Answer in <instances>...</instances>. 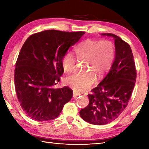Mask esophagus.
Segmentation results:
<instances>
[{"label": "esophagus", "instance_id": "1", "mask_svg": "<svg viewBox=\"0 0 149 149\" xmlns=\"http://www.w3.org/2000/svg\"><path fill=\"white\" fill-rule=\"evenodd\" d=\"M80 94H79V93H76V92H75V91H74L73 92V97H74V98H76L77 96H79Z\"/></svg>", "mask_w": 149, "mask_h": 149}]
</instances>
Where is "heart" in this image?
Listing matches in <instances>:
<instances>
[{"mask_svg": "<svg viewBox=\"0 0 149 149\" xmlns=\"http://www.w3.org/2000/svg\"><path fill=\"white\" fill-rule=\"evenodd\" d=\"M77 58L85 60L84 68L87 71L75 72L66 77L65 84L75 91H87L96 81V75L102 77L112 67L115 56V47L110 40L102 41L88 39L75 49ZM62 68L68 73L74 71L76 60L71 52H66L62 59Z\"/></svg>", "mask_w": 149, "mask_h": 149, "instance_id": "1", "label": "heart"}]
</instances>
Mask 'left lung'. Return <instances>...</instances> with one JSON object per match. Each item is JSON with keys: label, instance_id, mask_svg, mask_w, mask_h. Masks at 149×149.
<instances>
[{"label": "left lung", "instance_id": "1", "mask_svg": "<svg viewBox=\"0 0 149 149\" xmlns=\"http://www.w3.org/2000/svg\"><path fill=\"white\" fill-rule=\"evenodd\" d=\"M102 35L114 39V61L106 77L88 95L89 104L79 112L85 122L98 125L114 121L127 107L137 77L130 45L114 34Z\"/></svg>", "mask_w": 149, "mask_h": 149}]
</instances>
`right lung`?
Returning a JSON list of instances; mask_svg holds the SVG:
<instances>
[{
	"label": "right lung",
	"mask_w": 149,
	"mask_h": 149,
	"mask_svg": "<svg viewBox=\"0 0 149 149\" xmlns=\"http://www.w3.org/2000/svg\"><path fill=\"white\" fill-rule=\"evenodd\" d=\"M84 34L46 30L30 35L25 41L16 63L14 84L22 108L33 120L55 119L71 100L70 87L54 86L64 73L62 57Z\"/></svg>",
	"instance_id": "add662e5"
}]
</instances>
